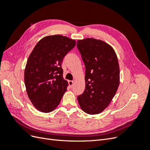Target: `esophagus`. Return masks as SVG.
Listing matches in <instances>:
<instances>
[{
    "label": "esophagus",
    "mask_w": 150,
    "mask_h": 150,
    "mask_svg": "<svg viewBox=\"0 0 150 150\" xmlns=\"http://www.w3.org/2000/svg\"><path fill=\"white\" fill-rule=\"evenodd\" d=\"M68 83H69V86L70 87H72L74 84V81H68Z\"/></svg>",
    "instance_id": "34e87169"
}]
</instances>
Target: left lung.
Masks as SVG:
<instances>
[{
    "mask_svg": "<svg viewBox=\"0 0 150 150\" xmlns=\"http://www.w3.org/2000/svg\"><path fill=\"white\" fill-rule=\"evenodd\" d=\"M77 47L86 67V87L78 96L81 109L89 115L101 113L110 104L120 84V67L113 48L101 40H78Z\"/></svg>",
    "mask_w": 150,
    "mask_h": 150,
    "instance_id": "1",
    "label": "left lung"
}]
</instances>
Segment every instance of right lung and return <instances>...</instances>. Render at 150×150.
I'll return each mask as SVG.
<instances>
[{"label":"right lung","instance_id":"1","mask_svg":"<svg viewBox=\"0 0 150 150\" xmlns=\"http://www.w3.org/2000/svg\"><path fill=\"white\" fill-rule=\"evenodd\" d=\"M75 46V40L66 36L49 35L40 39L30 53L24 83L29 99L39 111L51 112L60 103L68 86L61 64Z\"/></svg>","mask_w":150,"mask_h":150}]
</instances>
